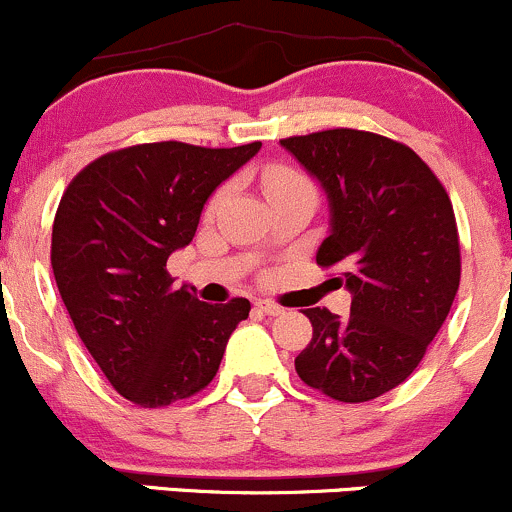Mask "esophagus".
Masks as SVG:
<instances>
[{
	"mask_svg": "<svg viewBox=\"0 0 512 512\" xmlns=\"http://www.w3.org/2000/svg\"><path fill=\"white\" fill-rule=\"evenodd\" d=\"M256 310H261L263 315H268V317H278V315H283V312H285L283 307L276 305V302H268V300H258Z\"/></svg>",
	"mask_w": 512,
	"mask_h": 512,
	"instance_id": "34e87169",
	"label": "esophagus"
}]
</instances>
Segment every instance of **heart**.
<instances>
[{
	"label": "heart",
	"instance_id": "heart-1",
	"mask_svg": "<svg viewBox=\"0 0 512 512\" xmlns=\"http://www.w3.org/2000/svg\"><path fill=\"white\" fill-rule=\"evenodd\" d=\"M300 183H307V180L302 178L298 170H293V168L273 166V168H268L266 173H263V190H266L268 197H271L273 192H278V190H283V188H290V185H300ZM219 200H222V192L212 197L210 212L219 205Z\"/></svg>",
	"mask_w": 512,
	"mask_h": 512
}]
</instances>
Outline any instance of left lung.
Listing matches in <instances>:
<instances>
[{
    "label": "left lung",
    "instance_id": "obj_1",
    "mask_svg": "<svg viewBox=\"0 0 512 512\" xmlns=\"http://www.w3.org/2000/svg\"><path fill=\"white\" fill-rule=\"evenodd\" d=\"M322 183L332 229L317 266H339L346 320L307 307L312 339L295 359L310 388L366 403L405 381L439 332L461 278L452 200L410 146L361 129L280 139Z\"/></svg>",
    "mask_w": 512,
    "mask_h": 512
}]
</instances>
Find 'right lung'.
Wrapping results in <instances>:
<instances>
[{
    "label": "right lung",
    "instance_id": "add662e5",
    "mask_svg": "<svg viewBox=\"0 0 512 512\" xmlns=\"http://www.w3.org/2000/svg\"><path fill=\"white\" fill-rule=\"evenodd\" d=\"M258 148H117L87 163L60 197L51 239L58 293L107 381L139 408L210 386L249 317L246 298L210 305L192 288L175 290L166 263L192 241L207 197Z\"/></svg>",
    "mask_w": 512,
    "mask_h": 512
}]
</instances>
